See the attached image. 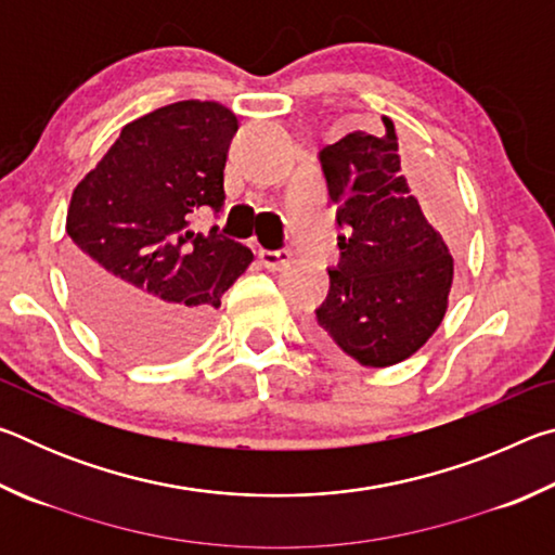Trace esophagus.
<instances>
[{
	"instance_id": "obj_1",
	"label": "esophagus",
	"mask_w": 555,
	"mask_h": 555,
	"mask_svg": "<svg viewBox=\"0 0 555 555\" xmlns=\"http://www.w3.org/2000/svg\"><path fill=\"white\" fill-rule=\"evenodd\" d=\"M291 251L288 249H261L259 251V259L261 264H264L267 269H286L291 264Z\"/></svg>"
}]
</instances>
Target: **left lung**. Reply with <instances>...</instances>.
I'll return each mask as SVG.
<instances>
[{
    "label": "left lung",
    "instance_id": "1",
    "mask_svg": "<svg viewBox=\"0 0 555 555\" xmlns=\"http://www.w3.org/2000/svg\"><path fill=\"white\" fill-rule=\"evenodd\" d=\"M350 131L318 154L337 205L340 261L315 308V337L362 367H389L424 345L448 311L453 257L401 176L393 121Z\"/></svg>",
    "mask_w": 555,
    "mask_h": 555
}]
</instances>
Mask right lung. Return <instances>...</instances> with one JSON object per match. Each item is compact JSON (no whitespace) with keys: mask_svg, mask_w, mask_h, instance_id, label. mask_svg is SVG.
Here are the masks:
<instances>
[{"mask_svg":"<svg viewBox=\"0 0 555 555\" xmlns=\"http://www.w3.org/2000/svg\"><path fill=\"white\" fill-rule=\"evenodd\" d=\"M237 117L183 100L121 129L73 191L65 232L70 284L98 331L139 360L193 350L251 251L188 230L193 212L224 205V164Z\"/></svg>","mask_w":555,"mask_h":555,"instance_id":"add662e5","label":"right lung"}]
</instances>
